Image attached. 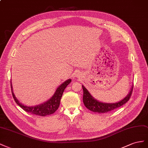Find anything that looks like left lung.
<instances>
[{"label":"left lung","instance_id":"obj_1","mask_svg":"<svg viewBox=\"0 0 148 148\" xmlns=\"http://www.w3.org/2000/svg\"><path fill=\"white\" fill-rule=\"evenodd\" d=\"M82 89L84 92L83 94V102L86 107L88 108L89 110L99 113H107L110 111L115 110L119 107H120L122 105H124L129 100L133 90V86L131 87V89L128 93V94L126 95L124 99L115 103H105L100 102L95 99L93 97L90 93L88 92L87 88L83 85Z\"/></svg>","mask_w":148,"mask_h":148}]
</instances>
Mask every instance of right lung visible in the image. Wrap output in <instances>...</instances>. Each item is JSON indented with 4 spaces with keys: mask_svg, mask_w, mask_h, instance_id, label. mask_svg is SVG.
<instances>
[{
    "mask_svg": "<svg viewBox=\"0 0 148 148\" xmlns=\"http://www.w3.org/2000/svg\"><path fill=\"white\" fill-rule=\"evenodd\" d=\"M71 79L66 80V81L62 83L60 86H59V87L56 88L55 92H54V94L49 100L46 101L45 102L43 103L35 105V106H27V105H25L21 103L15 97L13 92L12 82H10V84L12 94L16 104L18 105L25 112L30 113L32 114H33V115H36L38 116H45L46 115H49L51 114H53L57 110L60 105V101L63 92H64L66 87L68 84L71 83Z\"/></svg>",
    "mask_w": 148,
    "mask_h": 148,
    "instance_id": "1",
    "label": "right lung"
}]
</instances>
